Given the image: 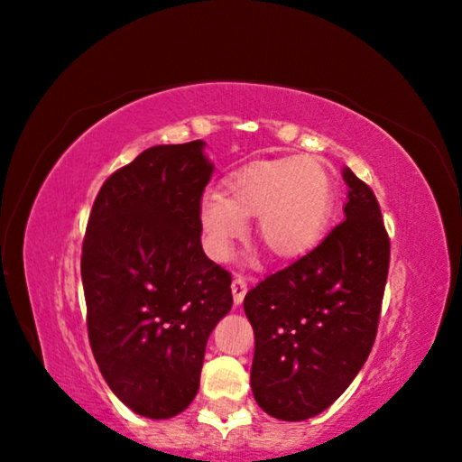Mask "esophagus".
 <instances>
[{
  "label": "esophagus",
  "instance_id": "obj_1",
  "mask_svg": "<svg viewBox=\"0 0 462 462\" xmlns=\"http://www.w3.org/2000/svg\"><path fill=\"white\" fill-rule=\"evenodd\" d=\"M246 289H248V285H246V279L245 277H242V275L234 277V281H232V295H234V303H236V306H240L242 300H245Z\"/></svg>",
  "mask_w": 462,
  "mask_h": 462
}]
</instances>
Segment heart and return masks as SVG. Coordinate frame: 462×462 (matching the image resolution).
Wrapping results in <instances>:
<instances>
[{"instance_id":"obj_1","label":"heart","mask_w":462,"mask_h":462,"mask_svg":"<svg viewBox=\"0 0 462 462\" xmlns=\"http://www.w3.org/2000/svg\"><path fill=\"white\" fill-rule=\"evenodd\" d=\"M332 206V177L319 161L308 156L259 161L230 177L228 195H203L199 224L208 254L228 261L236 242L246 236V217L256 216L264 248L277 259L291 261L324 236Z\"/></svg>"}]
</instances>
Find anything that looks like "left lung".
<instances>
[{
	"instance_id": "8db88e82",
	"label": "left lung",
	"mask_w": 462,
	"mask_h": 462,
	"mask_svg": "<svg viewBox=\"0 0 462 462\" xmlns=\"http://www.w3.org/2000/svg\"><path fill=\"white\" fill-rule=\"evenodd\" d=\"M340 222L319 245L245 297L254 330L250 387L269 416L301 421L338 400L377 336L389 236L373 189L353 171Z\"/></svg>"
}]
</instances>
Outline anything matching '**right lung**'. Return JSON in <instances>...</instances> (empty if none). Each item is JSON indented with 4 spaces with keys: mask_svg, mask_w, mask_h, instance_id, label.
I'll return each instance as SVG.
<instances>
[{
    "mask_svg": "<svg viewBox=\"0 0 462 462\" xmlns=\"http://www.w3.org/2000/svg\"><path fill=\"white\" fill-rule=\"evenodd\" d=\"M206 143L146 148L106 179L83 238L89 344L116 397L138 416L181 413L206 344L232 308V275L201 248Z\"/></svg>",
    "mask_w": 462,
    "mask_h": 462,
    "instance_id": "add662e5",
    "label": "right lung"
}]
</instances>
